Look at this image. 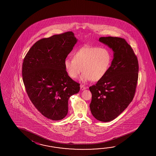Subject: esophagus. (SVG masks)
<instances>
[{
	"label": "esophagus",
	"instance_id": "obj_1",
	"mask_svg": "<svg viewBox=\"0 0 156 156\" xmlns=\"http://www.w3.org/2000/svg\"><path fill=\"white\" fill-rule=\"evenodd\" d=\"M86 87H85V86L84 85H80V89H81V90L86 89Z\"/></svg>",
	"mask_w": 156,
	"mask_h": 156
}]
</instances>
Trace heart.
Wrapping results in <instances>:
<instances>
[{"label":"heart","mask_w":156,"mask_h":156,"mask_svg":"<svg viewBox=\"0 0 156 156\" xmlns=\"http://www.w3.org/2000/svg\"><path fill=\"white\" fill-rule=\"evenodd\" d=\"M112 61V55L106 48L86 45L73 53V59L66 58L64 66L72 79H76L83 69L82 81L97 82L107 74Z\"/></svg>","instance_id":"heart-1"}]
</instances>
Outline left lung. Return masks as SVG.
Masks as SVG:
<instances>
[{"instance_id":"left-lung-1","label":"left lung","mask_w":156,"mask_h":156,"mask_svg":"<svg viewBox=\"0 0 156 156\" xmlns=\"http://www.w3.org/2000/svg\"><path fill=\"white\" fill-rule=\"evenodd\" d=\"M100 42L112 48L114 58L105 77L90 86V108L96 119L108 122L115 119L132 101L138 79L139 64L132 47L125 39L100 37Z\"/></svg>"}]
</instances>
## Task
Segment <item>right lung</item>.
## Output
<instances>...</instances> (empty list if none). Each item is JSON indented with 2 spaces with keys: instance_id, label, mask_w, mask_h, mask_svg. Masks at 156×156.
I'll use <instances>...</instances> for the list:
<instances>
[{
  "instance_id": "right-lung-1",
  "label": "right lung",
  "mask_w": 156,
  "mask_h": 156,
  "mask_svg": "<svg viewBox=\"0 0 156 156\" xmlns=\"http://www.w3.org/2000/svg\"><path fill=\"white\" fill-rule=\"evenodd\" d=\"M77 42L72 32L37 41L24 58L22 77L27 95L40 113L52 120L68 113V100L80 83L67 73L64 61Z\"/></svg>"
}]
</instances>
